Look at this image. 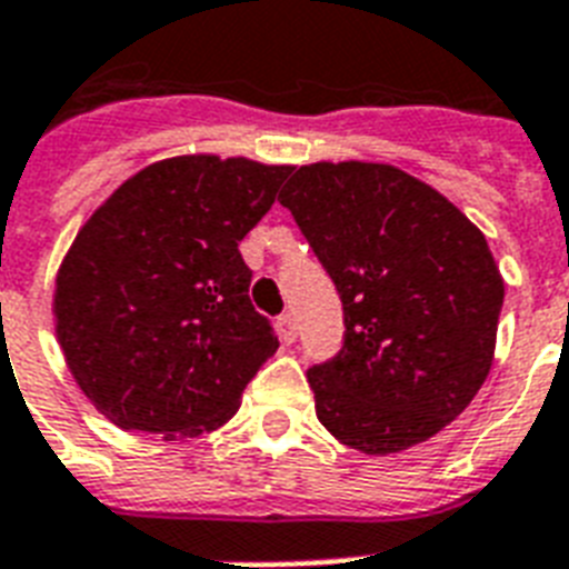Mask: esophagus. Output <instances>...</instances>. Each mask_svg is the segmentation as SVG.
I'll use <instances>...</instances> for the list:
<instances>
[{
    "mask_svg": "<svg viewBox=\"0 0 569 569\" xmlns=\"http://www.w3.org/2000/svg\"><path fill=\"white\" fill-rule=\"evenodd\" d=\"M277 337L283 339L286 346H292L295 339H298V328H295L292 312H283V316H277Z\"/></svg>",
    "mask_w": 569,
    "mask_h": 569,
    "instance_id": "1",
    "label": "esophagus"
}]
</instances>
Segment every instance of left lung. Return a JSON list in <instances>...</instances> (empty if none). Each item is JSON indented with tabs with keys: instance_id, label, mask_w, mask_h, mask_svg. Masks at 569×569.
Segmentation results:
<instances>
[{
	"instance_id": "left-lung-1",
	"label": "left lung",
	"mask_w": 569,
	"mask_h": 569,
	"mask_svg": "<svg viewBox=\"0 0 569 569\" xmlns=\"http://www.w3.org/2000/svg\"><path fill=\"white\" fill-rule=\"evenodd\" d=\"M280 203L346 316L339 355L307 372L319 422L363 455L442 431L493 363L505 283L485 232L392 164H303Z\"/></svg>"
}]
</instances>
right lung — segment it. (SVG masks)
Wrapping results in <instances>:
<instances>
[{
  "label": "right lung",
  "mask_w": 569,
  "mask_h": 569,
  "mask_svg": "<svg viewBox=\"0 0 569 569\" xmlns=\"http://www.w3.org/2000/svg\"><path fill=\"white\" fill-rule=\"evenodd\" d=\"M289 164L177 156L129 177L88 218L56 280V333L76 383L127 431L197 437L236 410L277 351L250 303L239 241Z\"/></svg>",
  "instance_id": "add662e5"
}]
</instances>
